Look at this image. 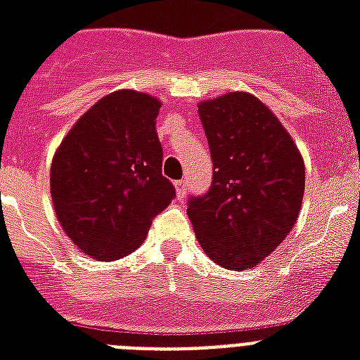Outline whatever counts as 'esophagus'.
I'll return each mask as SVG.
<instances>
[{"mask_svg":"<svg viewBox=\"0 0 360 360\" xmlns=\"http://www.w3.org/2000/svg\"><path fill=\"white\" fill-rule=\"evenodd\" d=\"M186 185H188V181H186V179H181V181H177V183H175V191H177V196L185 198Z\"/></svg>","mask_w":360,"mask_h":360,"instance_id":"34e87169","label":"esophagus"}]
</instances>
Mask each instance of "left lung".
<instances>
[{
  "label": "left lung",
  "mask_w": 360,
  "mask_h": 360,
  "mask_svg": "<svg viewBox=\"0 0 360 360\" xmlns=\"http://www.w3.org/2000/svg\"><path fill=\"white\" fill-rule=\"evenodd\" d=\"M213 160V181L188 198L200 245L226 269L254 267L285 239L304 194V162L265 104L233 91L198 106Z\"/></svg>",
  "instance_id": "left-lung-1"
}]
</instances>
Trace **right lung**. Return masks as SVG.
I'll use <instances>...</instances> for the list:
<instances>
[{"label":"right lung","mask_w":360,"mask_h":360,"mask_svg":"<svg viewBox=\"0 0 360 360\" xmlns=\"http://www.w3.org/2000/svg\"><path fill=\"white\" fill-rule=\"evenodd\" d=\"M160 103L146 93H110L70 129L50 172L59 224L82 252L103 262L143 243L153 219L175 198L162 175Z\"/></svg>","instance_id":"obj_1"}]
</instances>
